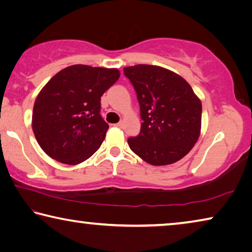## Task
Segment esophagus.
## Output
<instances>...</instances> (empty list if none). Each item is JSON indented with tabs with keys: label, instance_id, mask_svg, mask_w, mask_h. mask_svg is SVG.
Segmentation results:
<instances>
[{
	"label": "esophagus",
	"instance_id": "1",
	"mask_svg": "<svg viewBox=\"0 0 252 252\" xmlns=\"http://www.w3.org/2000/svg\"><path fill=\"white\" fill-rule=\"evenodd\" d=\"M116 126H117L118 127H122V126H123V122H122V121H120V122H118Z\"/></svg>",
	"mask_w": 252,
	"mask_h": 252
}]
</instances>
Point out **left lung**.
<instances>
[{"mask_svg": "<svg viewBox=\"0 0 252 252\" xmlns=\"http://www.w3.org/2000/svg\"><path fill=\"white\" fill-rule=\"evenodd\" d=\"M136 92L141 130L127 139L136 156L152 165L182 159L198 141L202 104L187 81L164 67L138 64L123 69Z\"/></svg>", "mask_w": 252, "mask_h": 252, "instance_id": "obj_1", "label": "left lung"}]
</instances>
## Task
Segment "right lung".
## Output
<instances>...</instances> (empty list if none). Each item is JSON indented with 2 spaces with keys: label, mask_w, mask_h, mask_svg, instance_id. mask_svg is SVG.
Wrapping results in <instances>:
<instances>
[{
  "label": "right lung",
  "mask_w": 252,
  "mask_h": 252,
  "mask_svg": "<svg viewBox=\"0 0 252 252\" xmlns=\"http://www.w3.org/2000/svg\"><path fill=\"white\" fill-rule=\"evenodd\" d=\"M119 78L118 69L84 64L58 72L33 106L32 129L42 150L64 164L89 159L109 129L100 114L101 96Z\"/></svg>",
  "instance_id": "right-lung-1"
}]
</instances>
